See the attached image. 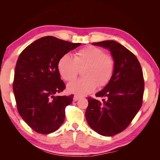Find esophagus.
<instances>
[{
	"label": "esophagus",
	"mask_w": 160,
	"mask_h": 160,
	"mask_svg": "<svg viewBox=\"0 0 160 160\" xmlns=\"http://www.w3.org/2000/svg\"><path fill=\"white\" fill-rule=\"evenodd\" d=\"M80 98V97L78 96V95H75L74 97H73V101H74V102H76V101H78V100Z\"/></svg>",
	"instance_id": "esophagus-1"
}]
</instances>
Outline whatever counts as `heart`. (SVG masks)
<instances>
[{
	"label": "heart",
	"mask_w": 160,
	"mask_h": 160,
	"mask_svg": "<svg viewBox=\"0 0 160 160\" xmlns=\"http://www.w3.org/2000/svg\"><path fill=\"white\" fill-rule=\"evenodd\" d=\"M116 61L112 55L105 53L103 48L88 46L75 53L74 58L63 54L58 62V70L64 80H74L82 69L80 80L69 83L67 90L77 95H86L99 88H104L112 79Z\"/></svg>",
	"instance_id": "b5f03b06"
}]
</instances>
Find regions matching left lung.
I'll return each instance as SVG.
<instances>
[{"instance_id":"left-lung-1","label":"left lung","mask_w":160,"mask_h":160,"mask_svg":"<svg viewBox=\"0 0 160 160\" xmlns=\"http://www.w3.org/2000/svg\"><path fill=\"white\" fill-rule=\"evenodd\" d=\"M93 45L108 48L116 61L109 83L95 95L103 102L88 97L87 121L97 133L113 136L124 131L142 104L145 82L141 66L131 51L115 41H103Z\"/></svg>"}]
</instances>
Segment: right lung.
Here are the masks:
<instances>
[{
    "label": "right lung",
    "instance_id": "obj_1",
    "mask_svg": "<svg viewBox=\"0 0 160 160\" xmlns=\"http://www.w3.org/2000/svg\"><path fill=\"white\" fill-rule=\"evenodd\" d=\"M80 45L47 36L32 43L19 56L13 92L19 114L34 131L51 133L64 122L65 109L72 103L73 94L55 96L66 88L58 62Z\"/></svg>",
    "mask_w": 160,
    "mask_h": 160
}]
</instances>
